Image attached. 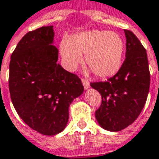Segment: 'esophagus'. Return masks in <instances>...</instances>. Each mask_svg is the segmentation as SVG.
<instances>
[{
	"label": "esophagus",
	"instance_id": "obj_1",
	"mask_svg": "<svg viewBox=\"0 0 159 159\" xmlns=\"http://www.w3.org/2000/svg\"><path fill=\"white\" fill-rule=\"evenodd\" d=\"M82 83H83V84H84V87L85 90H87V89L90 88V83H89L87 80L82 79Z\"/></svg>",
	"mask_w": 159,
	"mask_h": 159
}]
</instances>
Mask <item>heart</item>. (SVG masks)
<instances>
[{
    "instance_id": "1",
    "label": "heart",
    "mask_w": 159,
    "mask_h": 159,
    "mask_svg": "<svg viewBox=\"0 0 159 159\" xmlns=\"http://www.w3.org/2000/svg\"><path fill=\"white\" fill-rule=\"evenodd\" d=\"M124 41L116 32L92 30L75 33L61 44V54L66 68L73 69L82 61L85 62L97 76L106 78L120 70L124 53Z\"/></svg>"
}]
</instances>
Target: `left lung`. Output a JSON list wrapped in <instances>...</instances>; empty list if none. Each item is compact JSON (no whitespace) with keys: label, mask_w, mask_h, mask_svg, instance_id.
I'll use <instances>...</instances> for the list:
<instances>
[{"label":"left lung","mask_w":159,"mask_h":159,"mask_svg":"<svg viewBox=\"0 0 159 159\" xmlns=\"http://www.w3.org/2000/svg\"><path fill=\"white\" fill-rule=\"evenodd\" d=\"M126 59L120 70L107 82L90 83L102 97L95 117L100 127L117 132L132 124L144 107L151 75L145 48L132 31L124 30Z\"/></svg>","instance_id":"left-lung-1"}]
</instances>
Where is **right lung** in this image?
Returning <instances> with one entry per match:
<instances>
[{
    "mask_svg": "<svg viewBox=\"0 0 159 159\" xmlns=\"http://www.w3.org/2000/svg\"><path fill=\"white\" fill-rule=\"evenodd\" d=\"M53 38L52 25L29 31L9 63L8 87L15 109L30 129L45 135L66 128L69 106L84 92L79 77L57 63Z\"/></svg>",
    "mask_w": 159,
    "mask_h": 159,
    "instance_id": "obj_1",
    "label": "right lung"
}]
</instances>
